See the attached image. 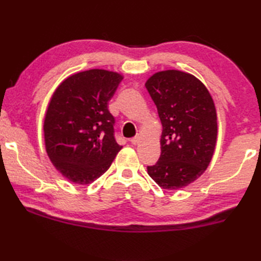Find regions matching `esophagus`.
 Here are the masks:
<instances>
[{"label": "esophagus", "mask_w": 261, "mask_h": 261, "mask_svg": "<svg viewBox=\"0 0 261 261\" xmlns=\"http://www.w3.org/2000/svg\"><path fill=\"white\" fill-rule=\"evenodd\" d=\"M139 141H140V136H137L135 138H132V139L130 140V142L132 143V145H138V143H139Z\"/></svg>", "instance_id": "34e87169"}]
</instances>
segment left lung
<instances>
[{
    "instance_id": "1",
    "label": "left lung",
    "mask_w": 261,
    "mask_h": 261,
    "mask_svg": "<svg viewBox=\"0 0 261 261\" xmlns=\"http://www.w3.org/2000/svg\"><path fill=\"white\" fill-rule=\"evenodd\" d=\"M146 87L163 124L162 153L148 174L164 190H178L196 180L213 157L215 105L203 83L180 70L153 74Z\"/></svg>"
}]
</instances>
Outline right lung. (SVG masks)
<instances>
[{
    "mask_svg": "<svg viewBox=\"0 0 261 261\" xmlns=\"http://www.w3.org/2000/svg\"><path fill=\"white\" fill-rule=\"evenodd\" d=\"M122 79L104 69L81 71L57 87L48 105L43 122L47 153L59 173L75 184L96 180L122 149L108 109Z\"/></svg>",
    "mask_w": 261,
    "mask_h": 261,
    "instance_id": "1",
    "label": "right lung"
}]
</instances>
